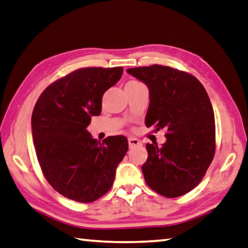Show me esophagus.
Instances as JSON below:
<instances>
[{
  "mask_svg": "<svg viewBox=\"0 0 248 248\" xmlns=\"http://www.w3.org/2000/svg\"><path fill=\"white\" fill-rule=\"evenodd\" d=\"M128 141H129V147H130V148L142 145V142L140 141L139 139H136V138H129Z\"/></svg>",
  "mask_w": 248,
  "mask_h": 248,
  "instance_id": "34e87169",
  "label": "esophagus"
}]
</instances>
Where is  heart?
<instances>
[{"mask_svg": "<svg viewBox=\"0 0 248 248\" xmlns=\"http://www.w3.org/2000/svg\"><path fill=\"white\" fill-rule=\"evenodd\" d=\"M137 84H141V83L138 82V81L132 80V81H129V82L125 84V87H130V85H137Z\"/></svg>", "mask_w": 248, "mask_h": 248, "instance_id": "obj_1", "label": "heart"}]
</instances>
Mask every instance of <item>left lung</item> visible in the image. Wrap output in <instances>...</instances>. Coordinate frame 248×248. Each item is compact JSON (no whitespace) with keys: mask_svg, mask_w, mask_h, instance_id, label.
<instances>
[{"mask_svg":"<svg viewBox=\"0 0 248 248\" xmlns=\"http://www.w3.org/2000/svg\"><path fill=\"white\" fill-rule=\"evenodd\" d=\"M127 73L150 91L146 127L167 131L164 144H146L145 182L169 199L186 194L202 181L215 155V115L208 94L192 75L168 66L136 67Z\"/></svg>","mask_w":248,"mask_h":248,"instance_id":"8db88e82","label":"left lung"}]
</instances>
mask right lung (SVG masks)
<instances>
[{
	"label": "right lung",
	"mask_w": 248,
	"mask_h": 248,
	"mask_svg": "<svg viewBox=\"0 0 248 248\" xmlns=\"http://www.w3.org/2000/svg\"><path fill=\"white\" fill-rule=\"evenodd\" d=\"M123 67L81 68L55 81L40 95L31 117L35 153L53 188L79 202L106 194L117 166L128 152L124 136L101 143L87 127L102 110L106 90L118 82Z\"/></svg>",
	"instance_id": "right-lung-1"
}]
</instances>
